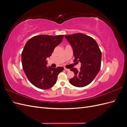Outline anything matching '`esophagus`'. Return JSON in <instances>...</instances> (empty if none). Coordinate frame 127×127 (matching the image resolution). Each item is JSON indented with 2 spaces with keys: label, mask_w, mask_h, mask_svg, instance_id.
Here are the masks:
<instances>
[{
  "label": "esophagus",
  "mask_w": 127,
  "mask_h": 127,
  "mask_svg": "<svg viewBox=\"0 0 127 127\" xmlns=\"http://www.w3.org/2000/svg\"><path fill=\"white\" fill-rule=\"evenodd\" d=\"M64 70H66V71H69L70 70L69 69H67V68H64Z\"/></svg>",
  "instance_id": "obj_1"
}]
</instances>
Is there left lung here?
<instances>
[{
  "mask_svg": "<svg viewBox=\"0 0 127 127\" xmlns=\"http://www.w3.org/2000/svg\"><path fill=\"white\" fill-rule=\"evenodd\" d=\"M73 49L75 61L81 63L79 70L73 68L70 70L75 76L69 80L73 86L82 87L90 84L101 68L102 53L96 41L83 33L64 35Z\"/></svg>",
  "mask_w": 127,
  "mask_h": 127,
  "instance_id": "obj_1",
  "label": "left lung"
}]
</instances>
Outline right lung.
I'll list each match as a JSON object with an SVG mask.
<instances>
[{
  "mask_svg": "<svg viewBox=\"0 0 127 127\" xmlns=\"http://www.w3.org/2000/svg\"><path fill=\"white\" fill-rule=\"evenodd\" d=\"M64 35H39L31 38L22 52L23 69L34 86L42 90L52 87L64 67H47V58L63 41Z\"/></svg>",
  "mask_w": 127,
  "mask_h": 127,
  "instance_id": "add662e5",
  "label": "right lung"
}]
</instances>
